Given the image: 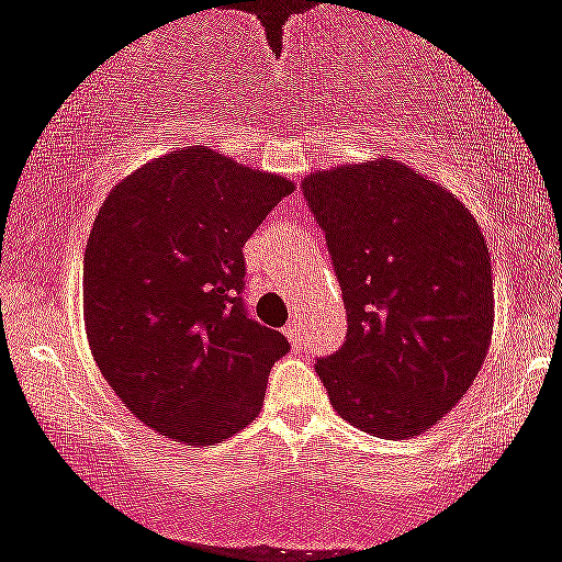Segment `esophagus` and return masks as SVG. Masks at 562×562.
Segmentation results:
<instances>
[{"label": "esophagus", "instance_id": "esophagus-1", "mask_svg": "<svg viewBox=\"0 0 562 562\" xmlns=\"http://www.w3.org/2000/svg\"><path fill=\"white\" fill-rule=\"evenodd\" d=\"M285 336H288V341H291L295 349L304 347V341H306L304 328H301V325L295 323V319H293V323H288V325H285Z\"/></svg>", "mask_w": 562, "mask_h": 562}]
</instances>
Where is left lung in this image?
I'll return each instance as SVG.
<instances>
[{"label": "left lung", "mask_w": 562, "mask_h": 562, "mask_svg": "<svg viewBox=\"0 0 562 562\" xmlns=\"http://www.w3.org/2000/svg\"><path fill=\"white\" fill-rule=\"evenodd\" d=\"M347 306V341L314 371L351 427L405 440L477 379L493 336L491 252L451 189L392 157L301 181Z\"/></svg>", "instance_id": "8db88e82"}]
</instances>
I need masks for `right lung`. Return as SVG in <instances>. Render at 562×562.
I'll list each match as a JSON object with an SVG mask.
<instances>
[{
	"label": "right lung",
	"instance_id": "obj_1",
	"mask_svg": "<svg viewBox=\"0 0 562 562\" xmlns=\"http://www.w3.org/2000/svg\"><path fill=\"white\" fill-rule=\"evenodd\" d=\"M293 189L183 146L103 200L85 248V330L116 397L159 435L211 446L261 411L288 341L243 310V245Z\"/></svg>",
	"mask_w": 562,
	"mask_h": 562
}]
</instances>
